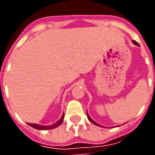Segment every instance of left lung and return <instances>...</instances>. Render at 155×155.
Masks as SVG:
<instances>
[{"label":"left lung","mask_w":155,"mask_h":155,"mask_svg":"<svg viewBox=\"0 0 155 155\" xmlns=\"http://www.w3.org/2000/svg\"><path fill=\"white\" fill-rule=\"evenodd\" d=\"M133 43H134V45H138V46L140 45L138 44V43H137V42H136V41H133ZM87 117H88V120H90V121H91V123H92V124H94V125H97V126L102 127V125H101V124H99L96 123L95 121H94V120H92V119H91V116H90V115H89V114H88V112H87Z\"/></svg>","instance_id":"1"}]
</instances>
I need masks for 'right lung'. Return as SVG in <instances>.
<instances>
[{
	"label": "right lung",
	"instance_id": "add662e5",
	"mask_svg": "<svg viewBox=\"0 0 155 155\" xmlns=\"http://www.w3.org/2000/svg\"><path fill=\"white\" fill-rule=\"evenodd\" d=\"M64 120V114H62V116L60 120L56 121L55 123L53 124H51V125H41V124H30L28 123V124L30 126H31L32 128L34 129H36V130H52V129H54L56 127L60 126L62 122Z\"/></svg>",
	"mask_w": 155,
	"mask_h": 155
}]
</instances>
